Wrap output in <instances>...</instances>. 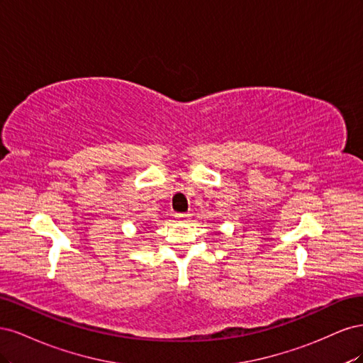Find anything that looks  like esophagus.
<instances>
[{
    "label": "esophagus",
    "instance_id": "34e87169",
    "mask_svg": "<svg viewBox=\"0 0 363 363\" xmlns=\"http://www.w3.org/2000/svg\"><path fill=\"white\" fill-rule=\"evenodd\" d=\"M174 216H175V219H177V221L186 223L191 218V213H175Z\"/></svg>",
    "mask_w": 363,
    "mask_h": 363
}]
</instances>
